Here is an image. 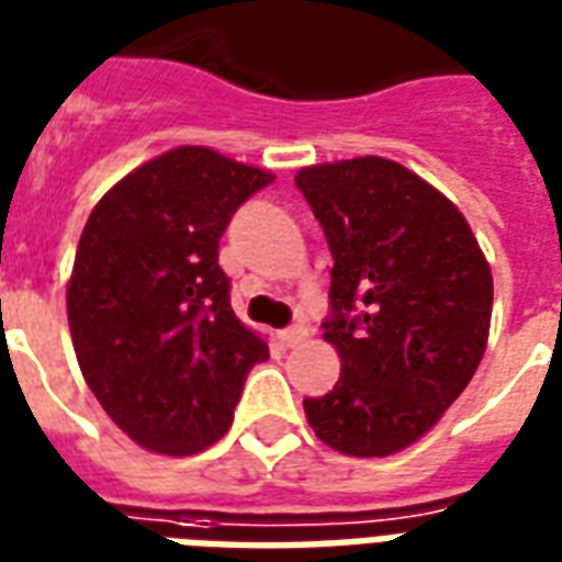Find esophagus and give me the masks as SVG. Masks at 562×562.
Wrapping results in <instances>:
<instances>
[{"label": "esophagus", "instance_id": "34e87169", "mask_svg": "<svg viewBox=\"0 0 562 562\" xmlns=\"http://www.w3.org/2000/svg\"><path fill=\"white\" fill-rule=\"evenodd\" d=\"M304 337H306V330L301 328V325L280 330V342L285 346V349H292V346H297V342H304Z\"/></svg>", "mask_w": 562, "mask_h": 562}]
</instances>
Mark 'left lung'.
Here are the masks:
<instances>
[{
  "instance_id": "8db88e82",
  "label": "left lung",
  "mask_w": 562,
  "mask_h": 562,
  "mask_svg": "<svg viewBox=\"0 0 562 562\" xmlns=\"http://www.w3.org/2000/svg\"><path fill=\"white\" fill-rule=\"evenodd\" d=\"M328 237L325 340L340 379L304 413L352 458H389L470 385L491 330L494 280L470 222L439 189L382 156L294 173Z\"/></svg>"
}]
</instances>
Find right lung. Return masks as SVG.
I'll return each instance as SVG.
<instances>
[{"label": "right lung", "mask_w": 562, "mask_h": 562, "mask_svg": "<svg viewBox=\"0 0 562 562\" xmlns=\"http://www.w3.org/2000/svg\"><path fill=\"white\" fill-rule=\"evenodd\" d=\"M273 173L177 147L104 192L80 234L68 328L87 385L140 448L186 458L228 434L268 342L234 316L220 237Z\"/></svg>", "instance_id": "right-lung-1"}]
</instances>
